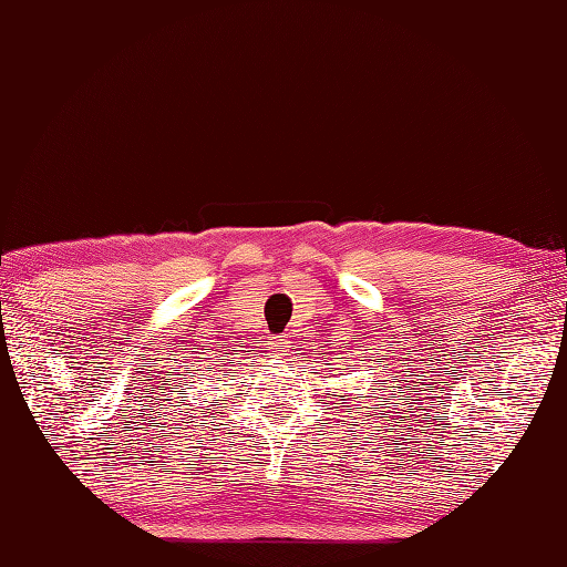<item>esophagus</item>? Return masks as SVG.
<instances>
[{
	"instance_id": "1",
	"label": "esophagus",
	"mask_w": 567,
	"mask_h": 567,
	"mask_svg": "<svg viewBox=\"0 0 567 567\" xmlns=\"http://www.w3.org/2000/svg\"><path fill=\"white\" fill-rule=\"evenodd\" d=\"M284 348H286V338H284Z\"/></svg>"
}]
</instances>
